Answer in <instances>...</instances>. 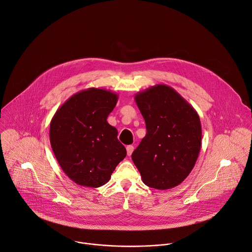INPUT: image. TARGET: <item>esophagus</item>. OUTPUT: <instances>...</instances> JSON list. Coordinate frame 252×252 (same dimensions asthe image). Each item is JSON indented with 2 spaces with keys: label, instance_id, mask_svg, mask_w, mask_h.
<instances>
[{
  "label": "esophagus",
  "instance_id": "obj_1",
  "mask_svg": "<svg viewBox=\"0 0 252 252\" xmlns=\"http://www.w3.org/2000/svg\"><path fill=\"white\" fill-rule=\"evenodd\" d=\"M133 150H134V147H133V146H127V147H126V153H127V156H128V157L131 156Z\"/></svg>",
  "mask_w": 252,
  "mask_h": 252
}]
</instances>
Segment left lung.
Returning a JSON list of instances; mask_svg holds the SVG:
<instances>
[{
	"label": "left lung",
	"instance_id": "8db88e82",
	"mask_svg": "<svg viewBox=\"0 0 252 252\" xmlns=\"http://www.w3.org/2000/svg\"><path fill=\"white\" fill-rule=\"evenodd\" d=\"M147 134L131 155L142 182L156 189L181 185L201 148L199 116L174 89L156 85L134 95Z\"/></svg>",
	"mask_w": 252,
	"mask_h": 252
}]
</instances>
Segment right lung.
Wrapping results in <instances>:
<instances>
[{"label": "right lung", "instance_id": "add662e5", "mask_svg": "<svg viewBox=\"0 0 252 252\" xmlns=\"http://www.w3.org/2000/svg\"><path fill=\"white\" fill-rule=\"evenodd\" d=\"M118 98L111 91L90 88L71 95L51 121L54 155L63 172L79 186L105 185L126 156L117 128L106 122Z\"/></svg>", "mask_w": 252, "mask_h": 252}]
</instances>
